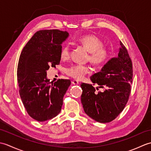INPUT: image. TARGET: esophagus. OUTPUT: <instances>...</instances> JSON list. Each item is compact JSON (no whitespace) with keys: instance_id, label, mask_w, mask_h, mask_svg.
I'll return each mask as SVG.
<instances>
[{"instance_id":"obj_1","label":"esophagus","mask_w":151,"mask_h":151,"mask_svg":"<svg viewBox=\"0 0 151 151\" xmlns=\"http://www.w3.org/2000/svg\"><path fill=\"white\" fill-rule=\"evenodd\" d=\"M72 84L74 85H78L79 84V82L78 81H76V80H73L72 81Z\"/></svg>"}]
</instances>
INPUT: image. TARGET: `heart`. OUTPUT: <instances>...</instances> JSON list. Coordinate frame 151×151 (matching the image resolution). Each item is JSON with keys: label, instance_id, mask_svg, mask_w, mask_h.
Wrapping results in <instances>:
<instances>
[{"label": "heart", "instance_id": "b5f03b06", "mask_svg": "<svg viewBox=\"0 0 151 151\" xmlns=\"http://www.w3.org/2000/svg\"><path fill=\"white\" fill-rule=\"evenodd\" d=\"M89 52V61L94 65H98L104 63L109 56V50L103 47L102 41L95 35L88 34L81 37L77 40ZM70 57V47L68 44L63 45L60 51V58L67 60ZM67 74L73 78L81 80L89 73V67L84 65H73L67 69Z\"/></svg>", "mask_w": 151, "mask_h": 151}]
</instances>
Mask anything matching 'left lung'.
<instances>
[{
    "label": "left lung",
    "instance_id": "8db88e82",
    "mask_svg": "<svg viewBox=\"0 0 151 151\" xmlns=\"http://www.w3.org/2000/svg\"><path fill=\"white\" fill-rule=\"evenodd\" d=\"M117 57L112 58L100 71L93 75V84L104 91L96 92L91 84L82 83L81 102L85 113L95 121L106 123L113 121L123 110L131 91L132 63L124 45L120 41Z\"/></svg>",
    "mask_w": 151,
    "mask_h": 151
}]
</instances>
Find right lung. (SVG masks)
Returning <instances> with one entry per match:
<instances>
[{"mask_svg": "<svg viewBox=\"0 0 151 151\" xmlns=\"http://www.w3.org/2000/svg\"><path fill=\"white\" fill-rule=\"evenodd\" d=\"M69 36L67 32L59 30L37 31L19 57V94L28 114L37 121L49 120L59 114L63 96L70 85L69 80L65 79L51 84L47 77L50 67L60 64L62 44Z\"/></svg>", "mask_w": 151, "mask_h": 151, "instance_id": "1", "label": "right lung"}]
</instances>
